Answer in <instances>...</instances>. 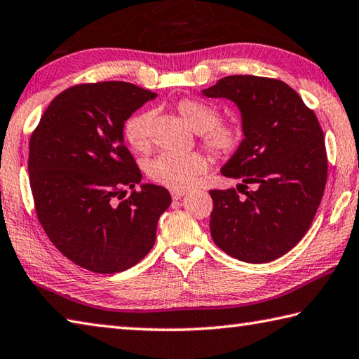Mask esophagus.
Instances as JSON below:
<instances>
[{"label":"esophagus","mask_w":359,"mask_h":359,"mask_svg":"<svg viewBox=\"0 0 359 359\" xmlns=\"http://www.w3.org/2000/svg\"><path fill=\"white\" fill-rule=\"evenodd\" d=\"M187 194V191L185 190H171V196H172V199L174 201H179V199H182Z\"/></svg>","instance_id":"esophagus-1"}]
</instances>
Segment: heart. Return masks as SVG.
Listing matches in <instances>:
<instances>
[{
	"instance_id": "1",
	"label": "heart",
	"mask_w": 359,
	"mask_h": 359,
	"mask_svg": "<svg viewBox=\"0 0 359 359\" xmlns=\"http://www.w3.org/2000/svg\"><path fill=\"white\" fill-rule=\"evenodd\" d=\"M179 116L188 127L199 133L201 142L217 157H229L242 146L245 133L238 122H219V109L199 99H182L175 105ZM154 114L141 111L130 117L123 127V136L136 151H147L151 146V122ZM208 168L201 154L163 152L149 161L147 174L154 182L172 190L191 187Z\"/></svg>"
}]
</instances>
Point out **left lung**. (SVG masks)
<instances>
[{
  "label": "left lung",
  "instance_id": "left-lung-1",
  "mask_svg": "<svg viewBox=\"0 0 359 359\" xmlns=\"http://www.w3.org/2000/svg\"><path fill=\"white\" fill-rule=\"evenodd\" d=\"M202 95L237 105L245 138L221 174L242 180L238 190L257 185L245 198L236 188L210 191L213 242L243 262H271L304 237L320 205L328 171L320 123L275 78L224 76Z\"/></svg>",
  "mask_w": 359,
  "mask_h": 359
}]
</instances>
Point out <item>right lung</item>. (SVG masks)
I'll use <instances>...</instances> for the list:
<instances>
[{
    "mask_svg": "<svg viewBox=\"0 0 359 359\" xmlns=\"http://www.w3.org/2000/svg\"><path fill=\"white\" fill-rule=\"evenodd\" d=\"M157 94L126 81L78 84L55 97L29 141L28 172L39 223L72 262L117 273L152 250L166 188L142 184L123 126Z\"/></svg>",
    "mask_w": 359,
    "mask_h": 359,
    "instance_id": "add662e5",
    "label": "right lung"
}]
</instances>
